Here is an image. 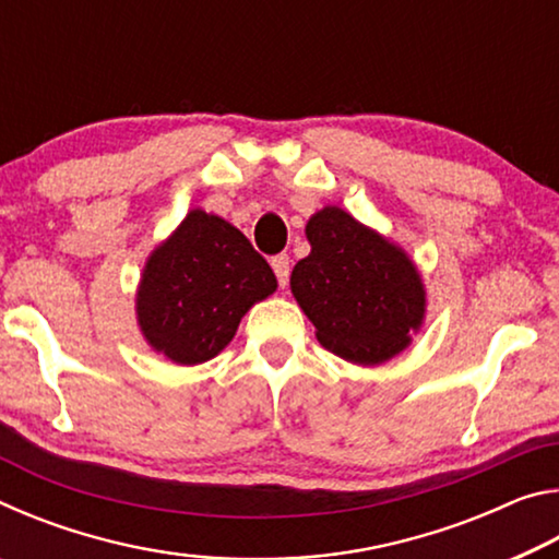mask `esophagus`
Segmentation results:
<instances>
[{
    "instance_id": "obj_1",
    "label": "esophagus",
    "mask_w": 559,
    "mask_h": 559,
    "mask_svg": "<svg viewBox=\"0 0 559 559\" xmlns=\"http://www.w3.org/2000/svg\"><path fill=\"white\" fill-rule=\"evenodd\" d=\"M271 269L273 273H276V278L283 288H286L288 283V273H290V259L286 257V253H278V257L271 259Z\"/></svg>"
}]
</instances>
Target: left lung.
Instances as JSON below:
<instances>
[{"mask_svg":"<svg viewBox=\"0 0 559 559\" xmlns=\"http://www.w3.org/2000/svg\"><path fill=\"white\" fill-rule=\"evenodd\" d=\"M310 253L290 273V293L330 353L382 365L409 347L427 318L421 273L402 246L323 206L306 224Z\"/></svg>","mask_w":559,"mask_h":559,"instance_id":"obj_1","label":"left lung"}]
</instances>
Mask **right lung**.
<instances>
[{"mask_svg": "<svg viewBox=\"0 0 559 559\" xmlns=\"http://www.w3.org/2000/svg\"><path fill=\"white\" fill-rule=\"evenodd\" d=\"M276 288L266 259L234 224L192 210L145 261L135 293L140 333L175 365H202Z\"/></svg>", "mask_w": 559, "mask_h": 559, "instance_id": "1", "label": "right lung"}]
</instances>
